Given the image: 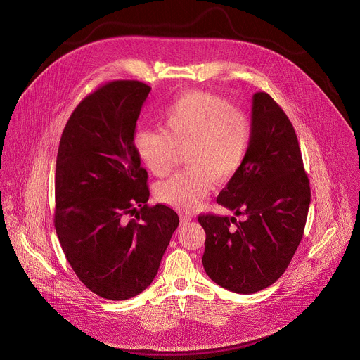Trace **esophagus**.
<instances>
[{
  "label": "esophagus",
  "mask_w": 360,
  "mask_h": 360,
  "mask_svg": "<svg viewBox=\"0 0 360 360\" xmlns=\"http://www.w3.org/2000/svg\"><path fill=\"white\" fill-rule=\"evenodd\" d=\"M193 219V217L192 215H188V214H182L181 215V221H182V224H188L189 221H192Z\"/></svg>",
  "instance_id": "obj_1"
}]
</instances>
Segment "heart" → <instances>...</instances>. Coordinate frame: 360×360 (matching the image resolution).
Segmentation results:
<instances>
[{
	"mask_svg": "<svg viewBox=\"0 0 360 360\" xmlns=\"http://www.w3.org/2000/svg\"><path fill=\"white\" fill-rule=\"evenodd\" d=\"M162 129H141L134 145L143 167L158 178L168 175L185 150L186 171L157 188L161 202L178 211H192L207 196L214 179L228 184L242 169L252 141V124L225 96L189 91L162 114Z\"/></svg>",
	"mask_w": 360,
	"mask_h": 360,
	"instance_id": "obj_1",
	"label": "heart"
}]
</instances>
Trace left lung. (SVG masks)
<instances>
[{
	"label": "left lung",
	"instance_id": "left-lung-1",
	"mask_svg": "<svg viewBox=\"0 0 360 360\" xmlns=\"http://www.w3.org/2000/svg\"><path fill=\"white\" fill-rule=\"evenodd\" d=\"M217 202L243 215L198 217L207 239L202 264L219 286L255 293L275 283L302 240L311 203L293 125L266 92L252 98V141L238 175Z\"/></svg>",
	"mask_w": 360,
	"mask_h": 360
}]
</instances>
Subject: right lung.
Returning a JSON list of instances; mask_svg holds the SVG:
<instances>
[{"instance_id": "1", "label": "right lung", "mask_w": 360, "mask_h": 360, "mask_svg": "<svg viewBox=\"0 0 360 360\" xmlns=\"http://www.w3.org/2000/svg\"><path fill=\"white\" fill-rule=\"evenodd\" d=\"M149 91L129 79L101 85L74 110L58 146L56 231L79 281L110 300L150 285L179 225L167 205H148V172L134 145Z\"/></svg>"}]
</instances>
